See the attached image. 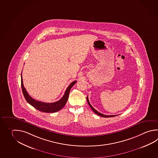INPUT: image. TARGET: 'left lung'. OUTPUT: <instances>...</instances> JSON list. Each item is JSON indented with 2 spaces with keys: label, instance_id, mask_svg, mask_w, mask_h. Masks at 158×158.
<instances>
[{
  "label": "left lung",
  "instance_id": "left-lung-1",
  "mask_svg": "<svg viewBox=\"0 0 158 158\" xmlns=\"http://www.w3.org/2000/svg\"><path fill=\"white\" fill-rule=\"evenodd\" d=\"M87 102H88V103L89 104V105L90 106V108L92 109V110L94 111V113L96 114L97 115H99V116H101V117H103V118H110V117H114V116H116V115H104V114H101V113H99L98 111H97L96 110L94 109V107H92V106L90 105V103H89V100H88V96L87 97Z\"/></svg>",
  "mask_w": 158,
  "mask_h": 158
}]
</instances>
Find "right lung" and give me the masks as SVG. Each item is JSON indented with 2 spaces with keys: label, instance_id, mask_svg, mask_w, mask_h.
Segmentation results:
<instances>
[{
  "label": "right lung",
  "instance_id": "right-lung-1",
  "mask_svg": "<svg viewBox=\"0 0 158 158\" xmlns=\"http://www.w3.org/2000/svg\"><path fill=\"white\" fill-rule=\"evenodd\" d=\"M76 82L77 81H74L69 85V87L67 88L66 90L64 92V95L59 101L55 102H52V103H45V102H40V101L34 100L29 95L28 93L27 92L26 89L23 86V78H22V73H21V88H22L23 94L25 98V100L30 105L35 107L36 109L38 110L39 111L44 112V113H56L62 109L63 107L66 105V102L68 101L69 95L71 88L74 84L76 83Z\"/></svg>",
  "mask_w": 158,
  "mask_h": 158
}]
</instances>
